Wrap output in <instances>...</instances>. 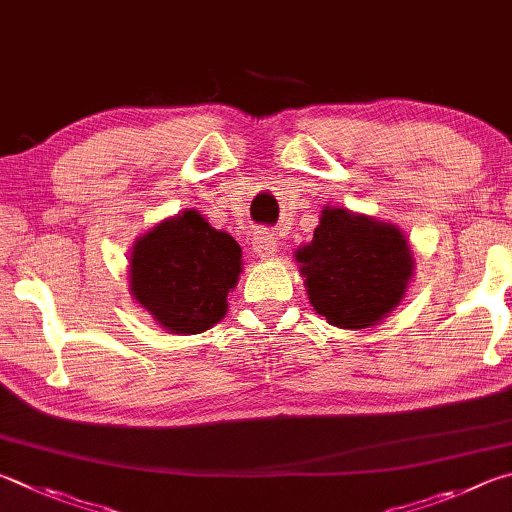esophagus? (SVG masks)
Wrapping results in <instances>:
<instances>
[{"mask_svg": "<svg viewBox=\"0 0 512 512\" xmlns=\"http://www.w3.org/2000/svg\"><path fill=\"white\" fill-rule=\"evenodd\" d=\"M276 247H279V240H276L274 233L270 231H258L254 236V242H251L254 254L258 258H263V261H267V258H272L276 254Z\"/></svg>", "mask_w": 512, "mask_h": 512, "instance_id": "1", "label": "esophagus"}]
</instances>
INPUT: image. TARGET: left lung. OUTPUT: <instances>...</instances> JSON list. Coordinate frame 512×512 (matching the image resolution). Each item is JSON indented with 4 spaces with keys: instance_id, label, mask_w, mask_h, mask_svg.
<instances>
[{
    "instance_id": "8db88e82",
    "label": "left lung",
    "mask_w": 512,
    "mask_h": 512,
    "mask_svg": "<svg viewBox=\"0 0 512 512\" xmlns=\"http://www.w3.org/2000/svg\"><path fill=\"white\" fill-rule=\"evenodd\" d=\"M317 315L344 330L373 328L405 299L414 249L400 227L324 206L315 236L294 251Z\"/></svg>"
}]
</instances>
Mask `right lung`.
<instances>
[{"label": "right lung", "mask_w": 512, "mask_h": 512, "mask_svg": "<svg viewBox=\"0 0 512 512\" xmlns=\"http://www.w3.org/2000/svg\"><path fill=\"white\" fill-rule=\"evenodd\" d=\"M130 297L173 335H197L227 315V297L242 274V249L200 211L157 222L134 240Z\"/></svg>", "instance_id": "obj_1"}]
</instances>
